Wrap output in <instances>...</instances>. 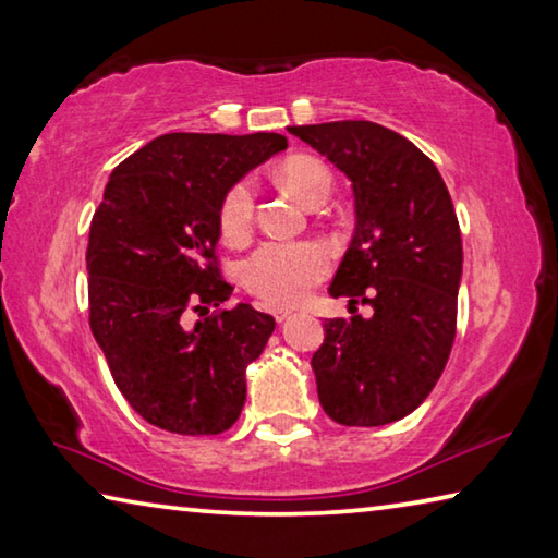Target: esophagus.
<instances>
[{
    "mask_svg": "<svg viewBox=\"0 0 558 558\" xmlns=\"http://www.w3.org/2000/svg\"><path fill=\"white\" fill-rule=\"evenodd\" d=\"M272 317H276V323H286L292 317V307H272Z\"/></svg>",
    "mask_w": 558,
    "mask_h": 558,
    "instance_id": "obj_1",
    "label": "esophagus"
}]
</instances>
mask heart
<instances>
[{
    "mask_svg": "<svg viewBox=\"0 0 558 558\" xmlns=\"http://www.w3.org/2000/svg\"><path fill=\"white\" fill-rule=\"evenodd\" d=\"M280 179L310 206L327 199L332 177L315 157L298 155L280 165ZM256 223V186L241 179L223 194L219 229L229 243H243ZM332 248L323 241H270L243 263V286L268 305H298L332 270Z\"/></svg>",
    "mask_w": 558,
    "mask_h": 558,
    "instance_id": "1",
    "label": "heart"
}]
</instances>
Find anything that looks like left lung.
I'll list each match as a JSON object with an SVG mask.
<instances>
[{"instance_id":"8db88e82","label":"left lung","mask_w":558,"mask_h":558,"mask_svg":"<svg viewBox=\"0 0 558 558\" xmlns=\"http://www.w3.org/2000/svg\"><path fill=\"white\" fill-rule=\"evenodd\" d=\"M352 179L356 226L329 286L374 310L325 319L317 396L342 426H386L426 401L456 339L462 241L436 165L369 120L288 128Z\"/></svg>"}]
</instances>
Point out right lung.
<instances>
[{"label":"right lung","instance_id":"obj_1","mask_svg":"<svg viewBox=\"0 0 558 558\" xmlns=\"http://www.w3.org/2000/svg\"><path fill=\"white\" fill-rule=\"evenodd\" d=\"M286 147L278 132H169L112 169L86 253L90 332L120 393L157 428L216 436L239 421L245 366L276 319L251 305L209 315L233 290L216 256L219 206Z\"/></svg>","mask_w":558,"mask_h":558}]
</instances>
